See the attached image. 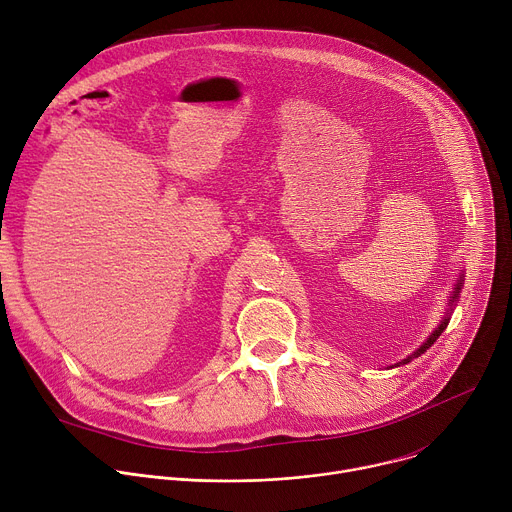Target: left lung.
Masks as SVG:
<instances>
[{
  "instance_id": "left-lung-1",
  "label": "left lung",
  "mask_w": 512,
  "mask_h": 512,
  "mask_svg": "<svg viewBox=\"0 0 512 512\" xmlns=\"http://www.w3.org/2000/svg\"><path fill=\"white\" fill-rule=\"evenodd\" d=\"M460 289H462V280H460V282H458V285H456V291H453V297H451V303H453V301H456V299H458V293H460ZM447 323H449V317H445V319H443V321H441V323H439V327H437V329H435V331H433V333H431V335H429V337H427V342H425V344H423V346H421V348H419V350H417V352H415V354H411V356H409V358H405V360H403V362H399V366H401V364H409V362H411V360H415V358H419V356H421V354H425V352H427V350H429V348H431V346H433V344H435V342H437V337H439V335H441V333H443V331H445V327H447Z\"/></svg>"
}]
</instances>
